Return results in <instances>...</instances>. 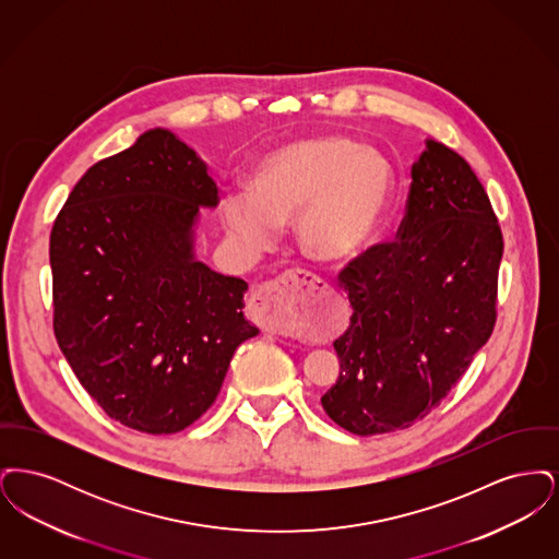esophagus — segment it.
I'll return each instance as SVG.
<instances>
[{"instance_id":"obj_1","label":"esophagus","mask_w":559,"mask_h":559,"mask_svg":"<svg viewBox=\"0 0 559 559\" xmlns=\"http://www.w3.org/2000/svg\"><path fill=\"white\" fill-rule=\"evenodd\" d=\"M329 285L319 276L292 270L272 281L264 289L253 293L249 301V317L255 320L267 333L287 335L289 333V317L297 308L317 301Z\"/></svg>"}]
</instances>
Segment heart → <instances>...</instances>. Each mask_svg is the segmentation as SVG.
<instances>
[{"label":"heart","instance_id":"heart-1","mask_svg":"<svg viewBox=\"0 0 559 559\" xmlns=\"http://www.w3.org/2000/svg\"><path fill=\"white\" fill-rule=\"evenodd\" d=\"M394 171L377 151L344 135H312L267 153L247 192L222 203L228 233L266 251L278 226L297 219V240L317 262H346L377 237L394 199Z\"/></svg>","mask_w":559,"mask_h":559}]
</instances>
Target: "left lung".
I'll return each instance as SVG.
<instances>
[{
	"mask_svg": "<svg viewBox=\"0 0 559 559\" xmlns=\"http://www.w3.org/2000/svg\"><path fill=\"white\" fill-rule=\"evenodd\" d=\"M411 178L399 240L374 245L340 272L354 314L333 344L340 377L320 402L356 436L424 419L497 320L503 235L478 176L427 140Z\"/></svg>",
	"mask_w": 559,
	"mask_h": 559,
	"instance_id": "8db88e82",
	"label": "left lung"
}]
</instances>
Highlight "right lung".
I'll return each mask as SVG.
<instances>
[{
  "mask_svg": "<svg viewBox=\"0 0 559 559\" xmlns=\"http://www.w3.org/2000/svg\"><path fill=\"white\" fill-rule=\"evenodd\" d=\"M207 165L176 133L148 130L92 165L50 235L53 335L110 419L176 433L217 399L235 349L260 331L247 283L194 255Z\"/></svg>",
  "mask_w": 559,
  "mask_h": 559,
  "instance_id": "right-lung-1",
  "label": "right lung"
}]
</instances>
